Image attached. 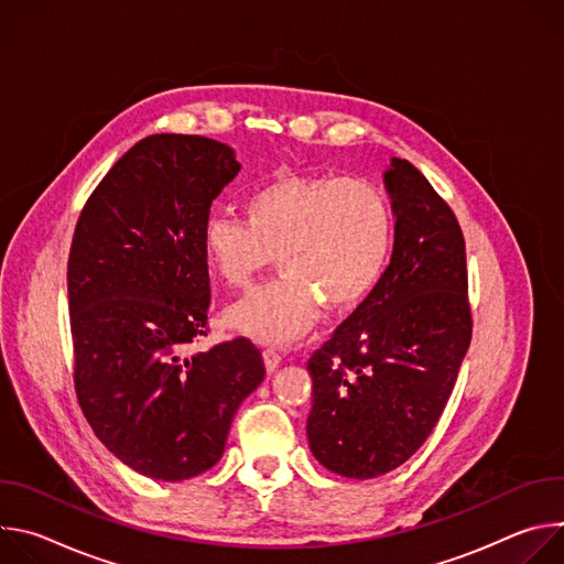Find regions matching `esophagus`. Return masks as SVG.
Wrapping results in <instances>:
<instances>
[{
	"instance_id": "34e87169",
	"label": "esophagus",
	"mask_w": 564,
	"mask_h": 564,
	"mask_svg": "<svg viewBox=\"0 0 564 564\" xmlns=\"http://www.w3.org/2000/svg\"><path fill=\"white\" fill-rule=\"evenodd\" d=\"M263 361H265V370L274 372L279 368V364H281V355L276 350H265L263 352Z\"/></svg>"
}]
</instances>
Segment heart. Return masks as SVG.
Wrapping results in <instances>:
<instances>
[{"label": "heart", "instance_id": "1", "mask_svg": "<svg viewBox=\"0 0 564 564\" xmlns=\"http://www.w3.org/2000/svg\"><path fill=\"white\" fill-rule=\"evenodd\" d=\"M248 218L212 214L203 250L231 288H248L279 254L283 276L225 312V324L261 346H288L335 310L359 305L381 281L394 238L388 194L364 178L279 174L250 192Z\"/></svg>", "mask_w": 564, "mask_h": 564}]
</instances>
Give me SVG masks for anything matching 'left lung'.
Segmentation results:
<instances>
[{
	"instance_id": "8db88e82",
	"label": "left lung",
	"mask_w": 564,
	"mask_h": 564,
	"mask_svg": "<svg viewBox=\"0 0 564 564\" xmlns=\"http://www.w3.org/2000/svg\"><path fill=\"white\" fill-rule=\"evenodd\" d=\"M390 263L312 355L307 442L328 470L370 479L404 464L437 426L470 344L464 236L451 207L390 158Z\"/></svg>"
}]
</instances>
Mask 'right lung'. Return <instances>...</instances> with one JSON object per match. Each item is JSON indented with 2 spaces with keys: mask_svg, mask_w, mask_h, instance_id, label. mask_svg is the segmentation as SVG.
<instances>
[{
  "mask_svg": "<svg viewBox=\"0 0 564 564\" xmlns=\"http://www.w3.org/2000/svg\"><path fill=\"white\" fill-rule=\"evenodd\" d=\"M231 147L181 133L133 144L79 214L68 257L75 390L98 440L151 479L212 468L231 420L265 377L238 337L185 355L205 335L203 227L238 176Z\"/></svg>",
  "mask_w": 564,
  "mask_h": 564,
  "instance_id": "1",
  "label": "right lung"
}]
</instances>
